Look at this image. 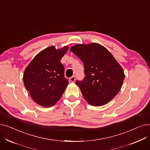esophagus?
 <instances>
[{
    "label": "esophagus",
    "instance_id": "34e87169",
    "mask_svg": "<svg viewBox=\"0 0 150 150\" xmlns=\"http://www.w3.org/2000/svg\"><path fill=\"white\" fill-rule=\"evenodd\" d=\"M69 80H70L71 82H74V81H75V76H72V77H70Z\"/></svg>",
    "mask_w": 150,
    "mask_h": 150
}]
</instances>
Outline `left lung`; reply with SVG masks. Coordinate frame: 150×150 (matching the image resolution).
<instances>
[{"mask_svg": "<svg viewBox=\"0 0 150 150\" xmlns=\"http://www.w3.org/2000/svg\"><path fill=\"white\" fill-rule=\"evenodd\" d=\"M70 50L84 64L86 76L76 84L86 101L94 106L109 103L119 93L125 79L119 63L107 49L98 43L76 44Z\"/></svg>", "mask_w": 150, "mask_h": 150, "instance_id": "1", "label": "left lung"}]
</instances>
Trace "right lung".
Wrapping results in <instances>:
<instances>
[{
	"label": "right lung",
	"instance_id": "1",
	"mask_svg": "<svg viewBox=\"0 0 150 150\" xmlns=\"http://www.w3.org/2000/svg\"><path fill=\"white\" fill-rule=\"evenodd\" d=\"M69 47H47L38 53L24 70L23 81L31 97L37 104L48 108L61 98L67 84L61 59Z\"/></svg>",
	"mask_w": 150,
	"mask_h": 150
}]
</instances>
